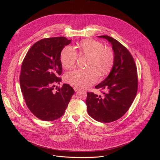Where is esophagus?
Instances as JSON below:
<instances>
[{
  "label": "esophagus",
  "instance_id": "obj_1",
  "mask_svg": "<svg viewBox=\"0 0 160 160\" xmlns=\"http://www.w3.org/2000/svg\"><path fill=\"white\" fill-rule=\"evenodd\" d=\"M73 89H74V90L75 91V92H77L78 90H79V88L77 87H73Z\"/></svg>",
  "mask_w": 160,
  "mask_h": 160
}]
</instances>
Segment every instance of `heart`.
<instances>
[{
	"instance_id": "1",
	"label": "heart",
	"mask_w": 160,
	"mask_h": 160,
	"mask_svg": "<svg viewBox=\"0 0 160 160\" xmlns=\"http://www.w3.org/2000/svg\"><path fill=\"white\" fill-rule=\"evenodd\" d=\"M78 54L87 57L86 70H75L66 73L65 81L80 88H86L95 83L98 80V73L104 75L112 68L115 55L111 48L104 46L102 43L86 39L78 45ZM78 54L75 49L70 45L65 46L61 52L60 61L66 69H70L75 65Z\"/></svg>"
}]
</instances>
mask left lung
I'll list each match as a JSON object with an SVG mask.
<instances>
[{
    "mask_svg": "<svg viewBox=\"0 0 160 160\" xmlns=\"http://www.w3.org/2000/svg\"><path fill=\"white\" fill-rule=\"evenodd\" d=\"M112 45L115 61L109 75L96 88L103 90V96L87 92L88 115L98 122L109 123L123 117L138 92V72L130 52L118 40L108 35L98 36Z\"/></svg>",
    "mask_w": 160,
    "mask_h": 160,
    "instance_id": "obj_1",
    "label": "left lung"
}]
</instances>
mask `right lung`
Here are the masks:
<instances>
[{"mask_svg": "<svg viewBox=\"0 0 160 160\" xmlns=\"http://www.w3.org/2000/svg\"><path fill=\"white\" fill-rule=\"evenodd\" d=\"M71 40L64 37L42 39L32 45L22 62L21 92L30 111L42 120L61 117L75 92L68 84L54 90L61 81V52Z\"/></svg>", "mask_w": 160, "mask_h": 160, "instance_id": "right-lung-1", "label": "right lung"}]
</instances>
